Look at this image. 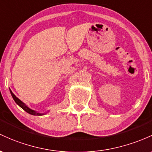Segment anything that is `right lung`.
I'll list each match as a JSON object with an SVG mask.
<instances>
[{
  "label": "right lung",
  "instance_id": "right-lung-1",
  "mask_svg": "<svg viewBox=\"0 0 152 152\" xmlns=\"http://www.w3.org/2000/svg\"><path fill=\"white\" fill-rule=\"evenodd\" d=\"M10 92H11V96L13 97V100H14V101L16 102L17 105H19L21 108L23 109V110H24L26 112H27L28 113L31 114V115H45V114H47V113H49V110L47 112H46V113H39V112H37L36 111L34 110H32V109H31L30 108H28V106H27L24 103H23V102L21 101L20 99H18L17 97L13 93V92L11 91V89H10Z\"/></svg>",
  "mask_w": 152,
  "mask_h": 152
}]
</instances>
